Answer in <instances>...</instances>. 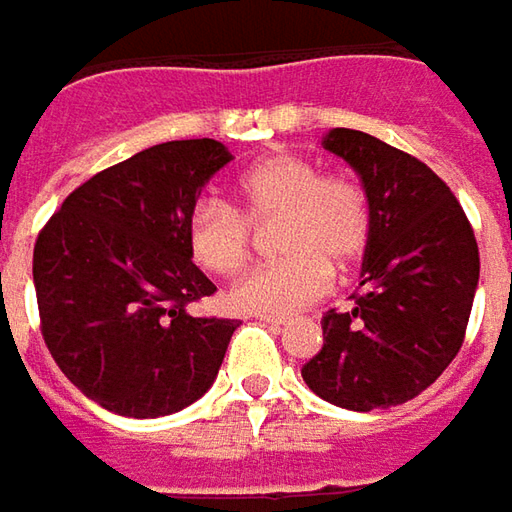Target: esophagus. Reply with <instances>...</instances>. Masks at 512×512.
<instances>
[{
  "instance_id": "obj_1",
  "label": "esophagus",
  "mask_w": 512,
  "mask_h": 512,
  "mask_svg": "<svg viewBox=\"0 0 512 512\" xmlns=\"http://www.w3.org/2000/svg\"><path fill=\"white\" fill-rule=\"evenodd\" d=\"M259 322H265V325H270V327H282V325H287L285 316H267V313H262V316H259Z\"/></svg>"
}]
</instances>
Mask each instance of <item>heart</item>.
Instances as JSON below:
<instances>
[{
    "mask_svg": "<svg viewBox=\"0 0 512 512\" xmlns=\"http://www.w3.org/2000/svg\"><path fill=\"white\" fill-rule=\"evenodd\" d=\"M279 222V265L250 273L230 290L242 313L285 316L319 302L333 285V267L350 270L370 242V202L359 182L299 153H273L233 185V210L199 202L187 219V253L213 276H239L250 265V227Z\"/></svg>",
    "mask_w": 512,
    "mask_h": 512,
    "instance_id": "heart-1",
    "label": "heart"
}]
</instances>
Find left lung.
<instances>
[{
	"instance_id": "left-lung-1",
	"label": "left lung",
	"mask_w": 512,
	"mask_h": 512,
	"mask_svg": "<svg viewBox=\"0 0 512 512\" xmlns=\"http://www.w3.org/2000/svg\"><path fill=\"white\" fill-rule=\"evenodd\" d=\"M322 145L362 179L370 242L353 310H327L325 344L302 379L336 407H396L456 359L479 285V245L450 187L416 156L350 128H333Z\"/></svg>"
}]
</instances>
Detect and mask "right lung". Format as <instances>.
I'll return each mask as SVG.
<instances>
[{
	"instance_id": "1",
	"label": "right lung",
	"mask_w": 512,
	"mask_h": 512,
	"mask_svg": "<svg viewBox=\"0 0 512 512\" xmlns=\"http://www.w3.org/2000/svg\"><path fill=\"white\" fill-rule=\"evenodd\" d=\"M230 159L216 139L153 145L76 187L36 239L33 287L50 356L110 413H176L222 367L239 322L187 313L216 293L190 262L187 219Z\"/></svg>"
}]
</instances>
